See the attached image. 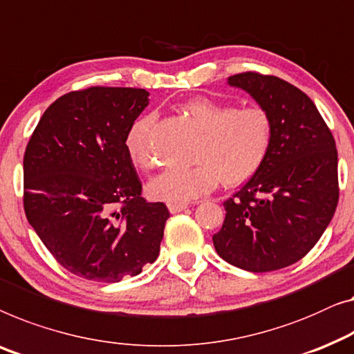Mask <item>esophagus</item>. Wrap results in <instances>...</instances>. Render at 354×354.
<instances>
[{"label": "esophagus", "mask_w": 354, "mask_h": 354, "mask_svg": "<svg viewBox=\"0 0 354 354\" xmlns=\"http://www.w3.org/2000/svg\"><path fill=\"white\" fill-rule=\"evenodd\" d=\"M187 207H188L187 203H167V209L171 211V214L182 212V211H185Z\"/></svg>", "instance_id": "obj_1"}]
</instances>
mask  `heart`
Returning a JSON list of instances; mask_svg holds the SVG:
<instances>
[{
	"label": "heart",
	"instance_id": "1",
	"mask_svg": "<svg viewBox=\"0 0 354 354\" xmlns=\"http://www.w3.org/2000/svg\"><path fill=\"white\" fill-rule=\"evenodd\" d=\"M183 110L201 131L193 153L196 165L167 169L151 178L147 192L153 199L188 203L211 192L220 180L227 187L241 185L262 167L273 140V121L262 106L234 109L209 97H193ZM153 124L155 116L143 115L126 134L127 155L140 169L155 165Z\"/></svg>",
	"mask_w": 354,
	"mask_h": 354
}]
</instances>
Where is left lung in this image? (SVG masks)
I'll list each match as a JSON object with an SVG mask.
<instances>
[{"mask_svg":"<svg viewBox=\"0 0 354 354\" xmlns=\"http://www.w3.org/2000/svg\"><path fill=\"white\" fill-rule=\"evenodd\" d=\"M228 84L250 94L273 121L262 167L223 203L212 236L225 262L263 273L299 262L313 249L339 203L337 148L313 100L278 76L233 75Z\"/></svg>","mask_w":354,"mask_h":354,"instance_id":"left-lung-1","label":"left lung"}]
</instances>
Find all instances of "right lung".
<instances>
[{
	"mask_svg": "<svg viewBox=\"0 0 354 354\" xmlns=\"http://www.w3.org/2000/svg\"><path fill=\"white\" fill-rule=\"evenodd\" d=\"M148 92L92 86L59 97L24 156V209L57 262L80 278L118 283L160 254L169 211L142 198L124 140Z\"/></svg>",
	"mask_w": 354,
	"mask_h": 354,
	"instance_id": "obj_1",
	"label": "right lung"
}]
</instances>
